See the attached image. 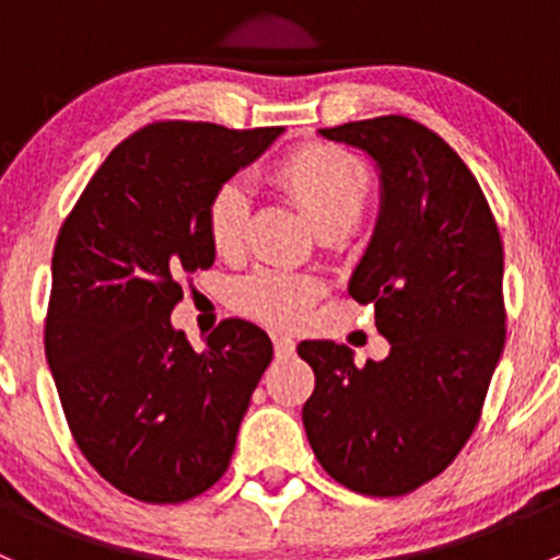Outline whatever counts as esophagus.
Wrapping results in <instances>:
<instances>
[{"label": "esophagus", "instance_id": "obj_1", "mask_svg": "<svg viewBox=\"0 0 560 560\" xmlns=\"http://www.w3.org/2000/svg\"><path fill=\"white\" fill-rule=\"evenodd\" d=\"M276 358H292L295 354V341L290 336H273Z\"/></svg>", "mask_w": 560, "mask_h": 560}]
</instances>
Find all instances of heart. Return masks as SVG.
<instances>
[{"label": "heart", "instance_id": "heart-1", "mask_svg": "<svg viewBox=\"0 0 560 560\" xmlns=\"http://www.w3.org/2000/svg\"><path fill=\"white\" fill-rule=\"evenodd\" d=\"M276 184L303 208L322 235H341L358 224L369 202L371 178L363 162L341 145L306 143L273 165ZM252 195L241 175L224 178L206 206V233L222 257L244 252ZM325 295V281L303 270L262 268L241 281V312L270 327H295Z\"/></svg>", "mask_w": 560, "mask_h": 560}]
</instances>
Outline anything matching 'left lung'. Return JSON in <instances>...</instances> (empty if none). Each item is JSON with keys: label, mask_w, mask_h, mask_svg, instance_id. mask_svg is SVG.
Returning a JSON list of instances; mask_svg holds the SVG:
<instances>
[{"label": "left lung", "mask_w": 560, "mask_h": 560, "mask_svg": "<svg viewBox=\"0 0 560 560\" xmlns=\"http://www.w3.org/2000/svg\"><path fill=\"white\" fill-rule=\"evenodd\" d=\"M380 167L382 211L349 281L374 303L385 360L303 341L316 385L303 425L316 460L343 488L406 495L466 447L506 341L504 244L466 162L420 121L380 116L319 129Z\"/></svg>", "instance_id": "obj_1"}]
</instances>
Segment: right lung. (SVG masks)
Returning a JSON list of instances; mask_svg holds the SVG:
<instances>
[{"label":"right lung","mask_w":560,"mask_h":560,"mask_svg":"<svg viewBox=\"0 0 560 560\" xmlns=\"http://www.w3.org/2000/svg\"><path fill=\"white\" fill-rule=\"evenodd\" d=\"M281 132L149 124L107 154L56 238L45 358L67 425L100 477L145 504L222 479L273 358L246 319L219 322L197 352L171 314L186 276L213 265L211 191Z\"/></svg>","instance_id":"add662e5"}]
</instances>
